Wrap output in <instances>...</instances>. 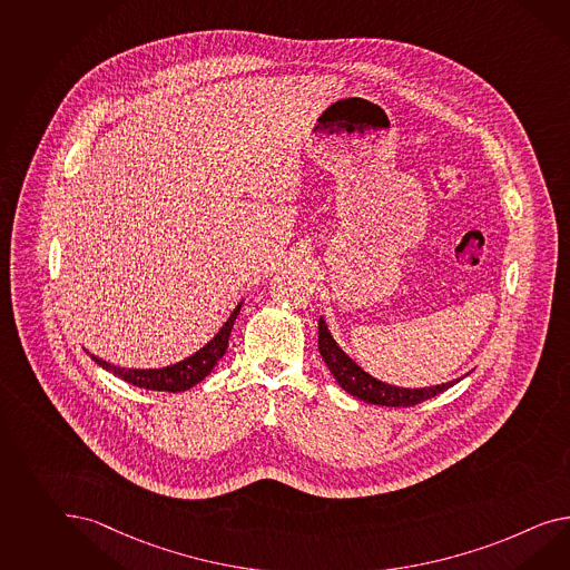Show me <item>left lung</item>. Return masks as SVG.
Listing matches in <instances>:
<instances>
[{"instance_id": "obj_1", "label": "left lung", "mask_w": 570, "mask_h": 570, "mask_svg": "<svg viewBox=\"0 0 570 570\" xmlns=\"http://www.w3.org/2000/svg\"><path fill=\"white\" fill-rule=\"evenodd\" d=\"M318 351H321L324 364L328 365L331 374L335 376L338 386L345 393L353 394L355 399L372 403V405H384V407H411L417 405L425 399H432L436 394L444 393L446 389L454 386L459 379L434 384V386H422V389H405V386H394L389 382L374 379L372 374H367L362 365L355 360H351L350 355L343 351V347L333 338V333L328 331L326 322L321 316L318 321Z\"/></svg>"}]
</instances>
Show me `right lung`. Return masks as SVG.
Masks as SVG:
<instances>
[{
	"label": "right lung",
	"mask_w": 570,
	"mask_h": 570,
	"mask_svg": "<svg viewBox=\"0 0 570 570\" xmlns=\"http://www.w3.org/2000/svg\"><path fill=\"white\" fill-rule=\"evenodd\" d=\"M242 304H244V299L235 306L229 318L217 331V335L205 343L200 350L194 351L191 355L179 360L176 364L163 365V367H121V365L105 362L88 350L85 351L95 360V364L101 365L102 370L116 374L117 379L126 380L134 386H140L147 391L181 393V391L191 389L194 384H198L200 380H205L220 357L225 355L227 345H229V335H232V328H234L235 318L242 309Z\"/></svg>",
	"instance_id": "right-lung-1"
}]
</instances>
